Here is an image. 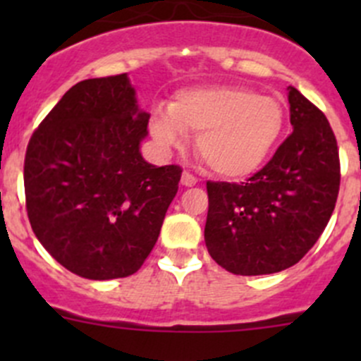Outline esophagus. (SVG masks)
I'll list each match as a JSON object with an SVG mask.
<instances>
[{"instance_id":"1","label":"esophagus","mask_w":361,"mask_h":361,"mask_svg":"<svg viewBox=\"0 0 361 361\" xmlns=\"http://www.w3.org/2000/svg\"><path fill=\"white\" fill-rule=\"evenodd\" d=\"M181 183H183L185 187H194V185L197 183V178H195L194 174L188 173V171H185V173L181 174Z\"/></svg>"}]
</instances>
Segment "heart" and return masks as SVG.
I'll use <instances>...</instances> for the list:
<instances>
[{
    "label": "heart",
    "instance_id": "heart-1",
    "mask_svg": "<svg viewBox=\"0 0 361 361\" xmlns=\"http://www.w3.org/2000/svg\"><path fill=\"white\" fill-rule=\"evenodd\" d=\"M285 110L276 97L258 96L246 87L218 85L176 94L167 113L155 111L150 133L164 148L194 134L195 152L207 171L239 180L269 159L285 129Z\"/></svg>",
    "mask_w": 361,
    "mask_h": 361
}]
</instances>
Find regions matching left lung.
I'll return each mask as SVG.
<instances>
[{
	"label": "left lung",
	"instance_id": "1",
	"mask_svg": "<svg viewBox=\"0 0 361 361\" xmlns=\"http://www.w3.org/2000/svg\"><path fill=\"white\" fill-rule=\"evenodd\" d=\"M293 133L246 183L207 181L204 239L239 276L285 271L314 246L336 207L341 160L325 113L288 87Z\"/></svg>",
	"mask_w": 361,
	"mask_h": 361
}]
</instances>
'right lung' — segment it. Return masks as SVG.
<instances>
[{
	"instance_id": "right-lung-1",
	"label": "right lung",
	"mask_w": 361,
	"mask_h": 361,
	"mask_svg": "<svg viewBox=\"0 0 361 361\" xmlns=\"http://www.w3.org/2000/svg\"><path fill=\"white\" fill-rule=\"evenodd\" d=\"M148 118L122 73L73 85L29 140V224L73 274L127 278L157 243L181 167H155L141 157Z\"/></svg>"
}]
</instances>
